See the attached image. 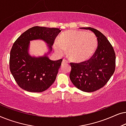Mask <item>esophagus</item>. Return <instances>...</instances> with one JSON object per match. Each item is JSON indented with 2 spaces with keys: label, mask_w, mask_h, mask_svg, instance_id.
Here are the masks:
<instances>
[{
  "label": "esophagus",
  "mask_w": 126,
  "mask_h": 126,
  "mask_svg": "<svg viewBox=\"0 0 126 126\" xmlns=\"http://www.w3.org/2000/svg\"><path fill=\"white\" fill-rule=\"evenodd\" d=\"M68 63V61H67L65 59H63V62H62V64H64V63Z\"/></svg>",
  "instance_id": "1"
}]
</instances>
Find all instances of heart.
Returning <instances> with one entry per match:
<instances>
[{
	"mask_svg": "<svg viewBox=\"0 0 126 126\" xmlns=\"http://www.w3.org/2000/svg\"><path fill=\"white\" fill-rule=\"evenodd\" d=\"M97 46L94 34L79 30H68L61 34L58 42L54 43L55 51L63 55L68 51V57L75 63L88 60L94 54Z\"/></svg>",
	"mask_w": 126,
	"mask_h": 126,
	"instance_id": "heart-1",
	"label": "heart"
}]
</instances>
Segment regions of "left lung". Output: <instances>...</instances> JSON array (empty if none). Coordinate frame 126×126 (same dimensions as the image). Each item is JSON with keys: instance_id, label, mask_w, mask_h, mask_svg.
<instances>
[{"instance_id": "8db88e82", "label": "left lung", "mask_w": 126, "mask_h": 126, "mask_svg": "<svg viewBox=\"0 0 126 126\" xmlns=\"http://www.w3.org/2000/svg\"><path fill=\"white\" fill-rule=\"evenodd\" d=\"M89 30L97 37L98 47L89 60L82 63H70L72 69L70 79L76 87L86 92H92L106 85L115 69L116 56L113 47L106 36L92 27Z\"/></svg>"}]
</instances>
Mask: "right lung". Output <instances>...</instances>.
<instances>
[{
  "instance_id": "right-lung-1",
  "label": "right lung",
  "mask_w": 126,
  "mask_h": 126,
  "mask_svg": "<svg viewBox=\"0 0 126 126\" xmlns=\"http://www.w3.org/2000/svg\"><path fill=\"white\" fill-rule=\"evenodd\" d=\"M58 28L34 26L22 34L13 44L10 52V69L19 87L31 92L47 89L56 80L63 60H50L54 41L61 32ZM42 40L47 44L49 51L44 56L29 54L30 41Z\"/></svg>"
}]
</instances>
